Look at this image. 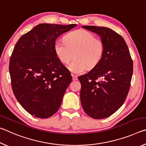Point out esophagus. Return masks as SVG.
<instances>
[{"mask_svg": "<svg viewBox=\"0 0 146 146\" xmlns=\"http://www.w3.org/2000/svg\"><path fill=\"white\" fill-rule=\"evenodd\" d=\"M72 78H73V81H75V80H78V77H77V76L74 75H72Z\"/></svg>", "mask_w": 146, "mask_h": 146, "instance_id": "34e87169", "label": "esophagus"}]
</instances>
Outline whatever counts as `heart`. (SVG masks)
<instances>
[{
	"mask_svg": "<svg viewBox=\"0 0 146 146\" xmlns=\"http://www.w3.org/2000/svg\"><path fill=\"white\" fill-rule=\"evenodd\" d=\"M54 50L62 63L68 64L71 72L82 74L89 69L93 68L100 62L104 52V44L100 38L87 30L79 29L68 33L64 40H57L54 44Z\"/></svg>",
	"mask_w": 146,
	"mask_h": 146,
	"instance_id": "obj_1",
	"label": "heart"
}]
</instances>
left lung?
<instances>
[{"label": "left lung", "mask_w": 146, "mask_h": 146, "mask_svg": "<svg viewBox=\"0 0 146 146\" xmlns=\"http://www.w3.org/2000/svg\"><path fill=\"white\" fill-rule=\"evenodd\" d=\"M100 36L104 44L102 59L95 67L80 76V97L84 111L95 119L110 117L125 102L133 75V61L125 42L106 27L83 26ZM98 79H101L98 81Z\"/></svg>", "instance_id": "1"}]
</instances>
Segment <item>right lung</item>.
<instances>
[{
	"label": "right lung",
	"mask_w": 146,
	"mask_h": 146,
	"mask_svg": "<svg viewBox=\"0 0 146 146\" xmlns=\"http://www.w3.org/2000/svg\"><path fill=\"white\" fill-rule=\"evenodd\" d=\"M76 26L40 24L15 46L9 66L12 89L17 101L34 117L49 118L60 108L72 76L56 56L54 44Z\"/></svg>",
	"instance_id": "obj_1"
}]
</instances>
